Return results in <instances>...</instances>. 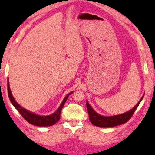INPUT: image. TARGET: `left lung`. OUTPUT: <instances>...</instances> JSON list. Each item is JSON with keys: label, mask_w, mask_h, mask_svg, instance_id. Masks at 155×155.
I'll return each mask as SVG.
<instances>
[{"label": "left lung", "mask_w": 155, "mask_h": 155, "mask_svg": "<svg viewBox=\"0 0 155 155\" xmlns=\"http://www.w3.org/2000/svg\"><path fill=\"white\" fill-rule=\"evenodd\" d=\"M143 96L141 98V99L137 103L136 105L131 110L125 113L121 114L119 115L116 116H104L99 114L94 111L93 107L91 106V105L88 104V101H86V107H87V110L89 115V118L91 123L99 127H112L115 126L120 125V124H124L127 123L131 116L134 114L135 110L137 109L138 105H140V102L142 101V99L143 98Z\"/></svg>", "instance_id": "obj_1"}]
</instances>
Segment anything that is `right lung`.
Returning <instances> with one entry per match:
<instances>
[{"label":"right lung","mask_w":155,"mask_h":155,"mask_svg":"<svg viewBox=\"0 0 155 155\" xmlns=\"http://www.w3.org/2000/svg\"><path fill=\"white\" fill-rule=\"evenodd\" d=\"M7 90L8 95H9L10 101L12 102V105L15 107V109L20 112V114L22 116V117L25 119L27 122H28V123H31V124H33V125L38 127H50L51 125H54V124H56L57 122L59 120L62 107L64 106L67 98L69 97L71 94L73 93V92H71V93H69L64 97V99H63V101H62L61 105H60V107L58 108V110H57L54 114H52L49 116H40L36 114L32 113L27 110L24 109V108L20 106V105L16 102L14 98H13L12 92H11L10 90L9 79L7 80Z\"/></svg>","instance_id":"1"}]
</instances>
